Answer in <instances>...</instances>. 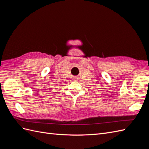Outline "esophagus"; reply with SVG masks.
I'll return each instance as SVG.
<instances>
[{
  "label": "esophagus",
  "mask_w": 149,
  "mask_h": 149,
  "mask_svg": "<svg viewBox=\"0 0 149 149\" xmlns=\"http://www.w3.org/2000/svg\"><path fill=\"white\" fill-rule=\"evenodd\" d=\"M73 79L74 81H76V80H77V79H76V78H73Z\"/></svg>",
  "instance_id": "34e87169"
}]
</instances>
